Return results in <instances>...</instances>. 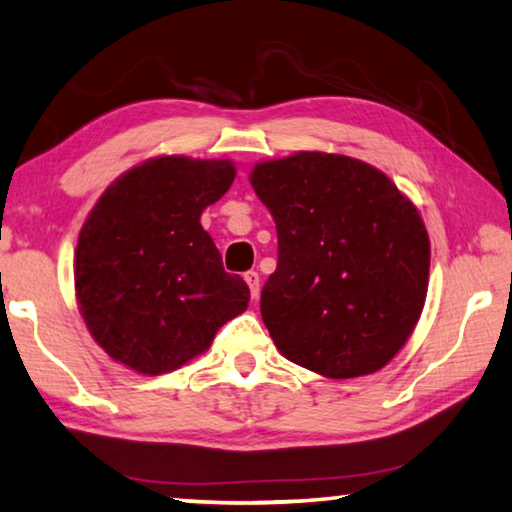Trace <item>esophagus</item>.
<instances>
[{
	"instance_id": "esophagus-1",
	"label": "esophagus",
	"mask_w": 512,
	"mask_h": 512,
	"mask_svg": "<svg viewBox=\"0 0 512 512\" xmlns=\"http://www.w3.org/2000/svg\"><path fill=\"white\" fill-rule=\"evenodd\" d=\"M245 281L249 286V292H251V299L258 297V290H261V276H258V272H245Z\"/></svg>"
}]
</instances>
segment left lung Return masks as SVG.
<instances>
[{
    "label": "left lung",
    "instance_id": "8db88e82",
    "mask_svg": "<svg viewBox=\"0 0 512 512\" xmlns=\"http://www.w3.org/2000/svg\"><path fill=\"white\" fill-rule=\"evenodd\" d=\"M249 181L279 236L261 292L276 349L326 379L379 372L406 345L429 288L431 242L413 201L342 154L256 163Z\"/></svg>",
    "mask_w": 512,
    "mask_h": 512
}]
</instances>
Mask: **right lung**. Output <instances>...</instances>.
I'll return each instance as SVG.
<instances>
[{
	"label": "right lung",
	"mask_w": 512,
	"mask_h": 512,
	"mask_svg": "<svg viewBox=\"0 0 512 512\" xmlns=\"http://www.w3.org/2000/svg\"><path fill=\"white\" fill-rule=\"evenodd\" d=\"M236 179L226 158L158 156L117 177L83 222L74 290L92 338L140 374L179 370L245 311L199 217Z\"/></svg>",
	"instance_id": "1"
}]
</instances>
